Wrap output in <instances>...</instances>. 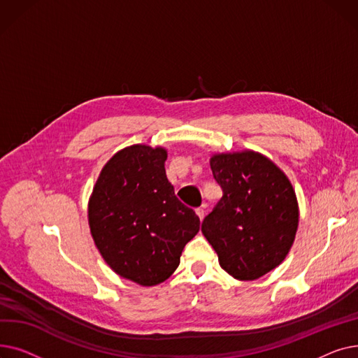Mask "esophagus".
<instances>
[{"mask_svg":"<svg viewBox=\"0 0 358 358\" xmlns=\"http://www.w3.org/2000/svg\"><path fill=\"white\" fill-rule=\"evenodd\" d=\"M196 213H197V216L200 217V220H203V217H204V215H206L204 208H197V209H196Z\"/></svg>","mask_w":358,"mask_h":358,"instance_id":"34e87169","label":"esophagus"}]
</instances>
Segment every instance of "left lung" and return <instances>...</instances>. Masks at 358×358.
Here are the masks:
<instances>
[{"instance_id": "obj_1", "label": "left lung", "mask_w": 358, "mask_h": 358, "mask_svg": "<svg viewBox=\"0 0 358 358\" xmlns=\"http://www.w3.org/2000/svg\"><path fill=\"white\" fill-rule=\"evenodd\" d=\"M223 196L204 217L201 232L220 267L238 280H255L289 254L299 223L296 194L287 177L252 150L210 159Z\"/></svg>"}]
</instances>
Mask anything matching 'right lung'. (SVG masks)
Returning a JSON list of instances; mask_svg holds the SVG:
<instances>
[{"label":"right lung","instance_id":"right-lung-1","mask_svg":"<svg viewBox=\"0 0 358 358\" xmlns=\"http://www.w3.org/2000/svg\"><path fill=\"white\" fill-rule=\"evenodd\" d=\"M165 159L162 148H124L104 165L88 206L100 254L119 275L141 286L171 275L200 229L199 216L177 199L166 178Z\"/></svg>","mask_w":358,"mask_h":358}]
</instances>
